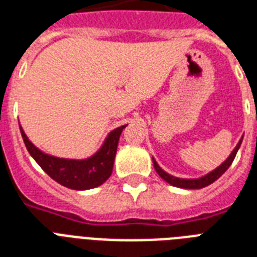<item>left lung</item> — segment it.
I'll return each instance as SVG.
<instances>
[{"label": "left lung", "instance_id": "1", "mask_svg": "<svg viewBox=\"0 0 257 257\" xmlns=\"http://www.w3.org/2000/svg\"><path fill=\"white\" fill-rule=\"evenodd\" d=\"M242 142V136L240 139V142L237 143V146L234 147V150L230 152V155L228 156V159L225 160L224 163H221L218 167L213 170V171L207 172L206 175L201 176V178H193V179H185V178H176V176L170 175L168 172H166L163 168L160 167L158 162L152 158V162H154V167L156 170V172L159 174V176L162 179L170 183L171 186H175V187H181V189H189V190H195V189H203V187H206V186L211 185L213 182H215L218 178H220L222 174H224L229 167H230V164L233 163V160L236 158V154H237L238 148L241 146Z\"/></svg>", "mask_w": 257, "mask_h": 257}]
</instances>
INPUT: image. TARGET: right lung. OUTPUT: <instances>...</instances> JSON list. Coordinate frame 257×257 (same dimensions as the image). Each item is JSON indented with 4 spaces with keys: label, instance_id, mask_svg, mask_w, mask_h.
I'll return each mask as SVG.
<instances>
[{
    "label": "right lung",
    "instance_id": "obj_1",
    "mask_svg": "<svg viewBox=\"0 0 257 257\" xmlns=\"http://www.w3.org/2000/svg\"><path fill=\"white\" fill-rule=\"evenodd\" d=\"M125 126L113 129L101 148L87 159H64L46 154L29 140L21 126L20 131L31 156L54 181L68 189L90 190L105 183L111 175L118 140Z\"/></svg>",
    "mask_w": 257,
    "mask_h": 257
}]
</instances>
